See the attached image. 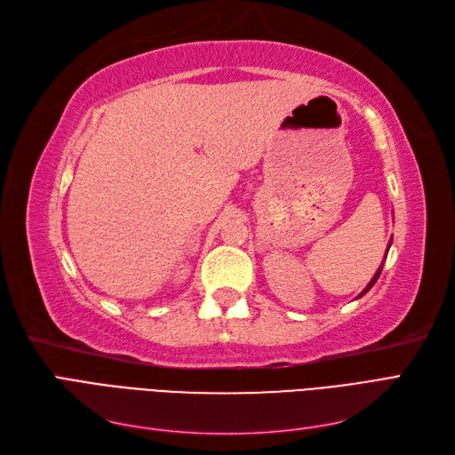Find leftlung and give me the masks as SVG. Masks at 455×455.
Here are the masks:
<instances>
[{
	"instance_id": "obj_1",
	"label": "left lung",
	"mask_w": 455,
	"mask_h": 455,
	"mask_svg": "<svg viewBox=\"0 0 455 455\" xmlns=\"http://www.w3.org/2000/svg\"><path fill=\"white\" fill-rule=\"evenodd\" d=\"M389 246H391V243H389ZM387 251H389V249H387ZM381 269H383V266H381V267H379V269L376 271V275H374V279H371V281L368 283V286L364 288V291H363V294H361V296H364V294H366V292L370 291V288H371V286H374V283H376V281H378V277H379V273H381Z\"/></svg>"
}]
</instances>
